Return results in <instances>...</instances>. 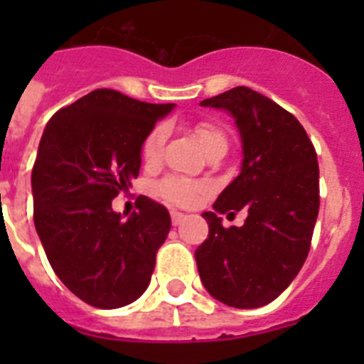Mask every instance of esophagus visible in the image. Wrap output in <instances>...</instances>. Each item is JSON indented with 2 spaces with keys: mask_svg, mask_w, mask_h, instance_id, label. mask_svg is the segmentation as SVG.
<instances>
[{
  "mask_svg": "<svg viewBox=\"0 0 364 364\" xmlns=\"http://www.w3.org/2000/svg\"><path fill=\"white\" fill-rule=\"evenodd\" d=\"M186 220V215L180 213V211H171V222L173 226H178V224H182V222Z\"/></svg>",
  "mask_w": 364,
  "mask_h": 364,
  "instance_id": "1",
  "label": "esophagus"
}]
</instances>
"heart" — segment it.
I'll list each match as a JSON object with an SVG mask.
<instances>
[{"label":"heart","mask_w":364,"mask_h":364,"mask_svg":"<svg viewBox=\"0 0 364 364\" xmlns=\"http://www.w3.org/2000/svg\"><path fill=\"white\" fill-rule=\"evenodd\" d=\"M195 134H197L198 142L204 147V151L210 146H213L215 142H220V140H226L224 133L218 129L217 125L210 124V122H202L195 127ZM167 129L164 125H156L149 134H147L146 142H144L142 153L144 159L147 162H156L162 154L164 142H166ZM159 193L166 198L167 202H173V204L178 205H189L197 200L198 195L202 193V188L193 182H188L184 178H166L162 184L159 186Z\"/></svg>","instance_id":"1"}]
</instances>
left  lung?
<instances>
[{"instance_id": "obj_1", "label": "left lung", "mask_w": 364, "mask_h": 364, "mask_svg": "<svg viewBox=\"0 0 364 364\" xmlns=\"http://www.w3.org/2000/svg\"><path fill=\"white\" fill-rule=\"evenodd\" d=\"M202 107L230 112L242 142L239 176L202 217L208 239L195 259L211 297L228 306H264L297 277L319 213V164L294 114L250 87H233ZM246 209L240 228H224L218 213Z\"/></svg>"}]
</instances>
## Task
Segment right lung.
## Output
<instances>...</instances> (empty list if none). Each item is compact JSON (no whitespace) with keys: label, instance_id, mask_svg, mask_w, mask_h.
<instances>
[{"label":"right lung","instance_id":"add662e5","mask_svg":"<svg viewBox=\"0 0 364 364\" xmlns=\"http://www.w3.org/2000/svg\"><path fill=\"white\" fill-rule=\"evenodd\" d=\"M173 109L96 89L45 125L31 178L34 226L54 273L91 306L122 308L149 286L169 211L142 197L124 220L111 202L138 176L147 134Z\"/></svg>","mask_w":364,"mask_h":364}]
</instances>
